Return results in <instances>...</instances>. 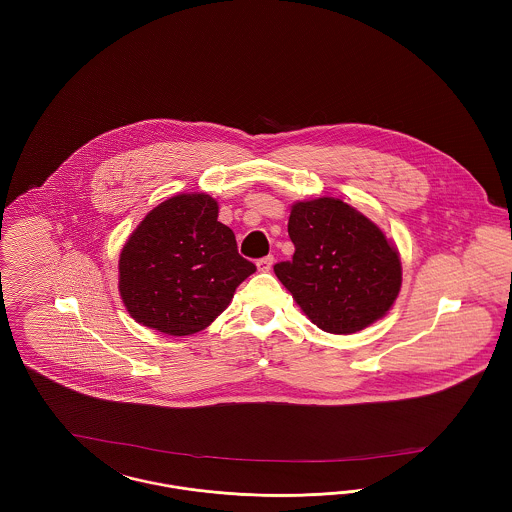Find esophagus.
Returning a JSON list of instances; mask_svg holds the SVG:
<instances>
[{"mask_svg":"<svg viewBox=\"0 0 512 512\" xmlns=\"http://www.w3.org/2000/svg\"><path fill=\"white\" fill-rule=\"evenodd\" d=\"M274 265V257L272 255H268V257H263V259H259L257 261V268L261 270V272H268L270 268Z\"/></svg>","mask_w":512,"mask_h":512,"instance_id":"34e87169","label":"esophagus"}]
</instances>
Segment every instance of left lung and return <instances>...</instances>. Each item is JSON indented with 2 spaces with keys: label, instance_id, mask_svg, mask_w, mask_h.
<instances>
[{
  "label": "left lung",
  "instance_id": "obj_1",
  "mask_svg": "<svg viewBox=\"0 0 512 512\" xmlns=\"http://www.w3.org/2000/svg\"><path fill=\"white\" fill-rule=\"evenodd\" d=\"M292 261L274 274L305 317L328 334H355L390 313L401 292L399 251L384 230L336 197L295 201Z\"/></svg>",
  "mask_w": 512,
  "mask_h": 512
}]
</instances>
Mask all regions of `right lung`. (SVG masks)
Returning a JSON list of instances; mask_svg holds the SVG:
<instances>
[{"instance_id": "add662e5", "label": "right lung", "mask_w": 512, "mask_h": 512, "mask_svg": "<svg viewBox=\"0 0 512 512\" xmlns=\"http://www.w3.org/2000/svg\"><path fill=\"white\" fill-rule=\"evenodd\" d=\"M209 194L172 195L147 213L119 255V293L136 322L169 336L205 330L255 265L238 253Z\"/></svg>"}]
</instances>
